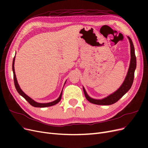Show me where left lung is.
Segmentation results:
<instances>
[{"label":"left lung","instance_id":"8db88e82","mask_svg":"<svg viewBox=\"0 0 148 148\" xmlns=\"http://www.w3.org/2000/svg\"><path fill=\"white\" fill-rule=\"evenodd\" d=\"M130 43V53H131V60H130V64L128 69V71L127 75L126 76L123 84L117 91L114 92L113 94L107 96V97L104 98L102 99H92V98L89 97L88 94L86 93L85 89L83 88L84 94L86 97V99L92 104H97V105H111L113 104L116 102H117L121 97H122L124 95H125L128 91L129 89L131 88L132 84L134 79V75H135V70L136 67V59L135 56V48L133 42L132 41L131 38L128 37Z\"/></svg>","mask_w":148,"mask_h":148}]
</instances>
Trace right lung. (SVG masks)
I'll return each instance as SVG.
<instances>
[{
	"instance_id": "right-lung-1",
	"label": "right lung",
	"mask_w": 148,
	"mask_h": 148,
	"mask_svg": "<svg viewBox=\"0 0 148 148\" xmlns=\"http://www.w3.org/2000/svg\"><path fill=\"white\" fill-rule=\"evenodd\" d=\"M15 60V56L14 57V58H13V63H12V70H13V79H14V83H15V88L16 89V91H18V92L22 97H23L25 99L26 101H27L31 106H33V107H49V106H53V105L57 104L58 102H60V101L61 100L62 91L60 93V96L59 97V98H58L57 99H56L54 101H52L51 102H48V103H39V102H37L34 101V100H33L28 96L26 95V94L21 90L18 83V82H17L16 77V75H15V69H14Z\"/></svg>"
}]
</instances>
